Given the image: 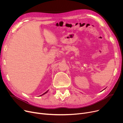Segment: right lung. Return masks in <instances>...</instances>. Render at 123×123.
Here are the masks:
<instances>
[{
    "instance_id": "add662e5",
    "label": "right lung",
    "mask_w": 123,
    "mask_h": 123,
    "mask_svg": "<svg viewBox=\"0 0 123 123\" xmlns=\"http://www.w3.org/2000/svg\"><path fill=\"white\" fill-rule=\"evenodd\" d=\"M47 92H48V91H46V92H45V93H44V94H42V95H44V94H46V93H47Z\"/></svg>"
}]
</instances>
